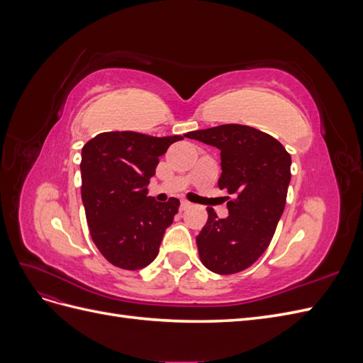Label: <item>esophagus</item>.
<instances>
[{
	"instance_id": "34e87169",
	"label": "esophagus",
	"mask_w": 363,
	"mask_h": 363,
	"mask_svg": "<svg viewBox=\"0 0 363 363\" xmlns=\"http://www.w3.org/2000/svg\"><path fill=\"white\" fill-rule=\"evenodd\" d=\"M191 207V203L186 201V200H182L180 201V211H186V208Z\"/></svg>"
}]
</instances>
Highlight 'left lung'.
<instances>
[{"label": "left lung", "instance_id": "obj_1", "mask_svg": "<svg viewBox=\"0 0 363 363\" xmlns=\"http://www.w3.org/2000/svg\"><path fill=\"white\" fill-rule=\"evenodd\" d=\"M221 151L219 189L235 195L228 216L207 207L196 236L203 265L216 274H236L255 263L276 232L286 204L291 155L277 139L248 125L224 124L184 135Z\"/></svg>", "mask_w": 363, "mask_h": 363}]
</instances>
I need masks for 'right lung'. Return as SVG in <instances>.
<instances>
[{
  "label": "right lung",
  "mask_w": 363,
  "mask_h": 363,
  "mask_svg": "<svg viewBox=\"0 0 363 363\" xmlns=\"http://www.w3.org/2000/svg\"><path fill=\"white\" fill-rule=\"evenodd\" d=\"M183 136L96 135L82 150V200L94 244L112 265L136 271L156 259L180 201L159 203L148 183L159 157Z\"/></svg>",
  "instance_id": "obj_1"
}]
</instances>
